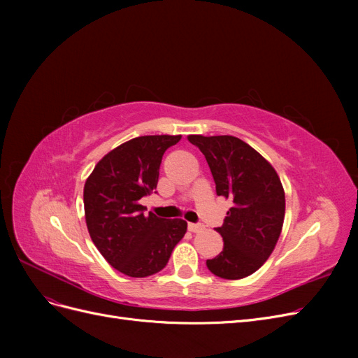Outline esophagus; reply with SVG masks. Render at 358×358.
Here are the masks:
<instances>
[{"label":"esophagus","instance_id":"34e87169","mask_svg":"<svg viewBox=\"0 0 358 358\" xmlns=\"http://www.w3.org/2000/svg\"><path fill=\"white\" fill-rule=\"evenodd\" d=\"M203 229H204V227H203L201 224H192V222L188 224V230H189L191 233H199V231H201Z\"/></svg>","mask_w":358,"mask_h":358}]
</instances>
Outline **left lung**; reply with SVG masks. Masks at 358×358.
Segmentation results:
<instances>
[{"mask_svg":"<svg viewBox=\"0 0 358 358\" xmlns=\"http://www.w3.org/2000/svg\"><path fill=\"white\" fill-rule=\"evenodd\" d=\"M188 140L208 161L216 194L233 200L224 224L220 255L206 262L222 279H242L262 267L282 231L285 192L276 170L254 148L233 136L191 134Z\"/></svg>","mask_w":358,"mask_h":358,"instance_id":"obj_1","label":"left lung"}]
</instances>
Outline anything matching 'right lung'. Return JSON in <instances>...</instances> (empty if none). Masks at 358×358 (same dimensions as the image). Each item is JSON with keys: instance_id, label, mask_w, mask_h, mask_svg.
<instances>
[{"instance_id": "obj_1", "label": "right lung", "mask_w": 358, "mask_h": 358, "mask_svg": "<svg viewBox=\"0 0 358 358\" xmlns=\"http://www.w3.org/2000/svg\"><path fill=\"white\" fill-rule=\"evenodd\" d=\"M182 136H142L104 155L85 182L86 227L106 262L131 278H146L166 267L187 233V221L148 215L140 199L157 188L166 150Z\"/></svg>"}]
</instances>
